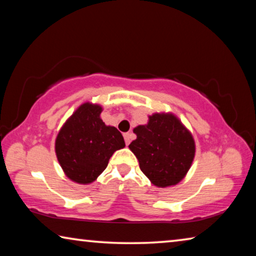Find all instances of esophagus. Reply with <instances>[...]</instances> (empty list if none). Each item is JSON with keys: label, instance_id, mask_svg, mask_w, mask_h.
<instances>
[{"label": "esophagus", "instance_id": "obj_1", "mask_svg": "<svg viewBox=\"0 0 256 256\" xmlns=\"http://www.w3.org/2000/svg\"><path fill=\"white\" fill-rule=\"evenodd\" d=\"M132 138H133L132 133H124V140H125V144H126V146L130 144V142H131Z\"/></svg>", "mask_w": 256, "mask_h": 256}]
</instances>
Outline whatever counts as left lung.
Segmentation results:
<instances>
[{"mask_svg": "<svg viewBox=\"0 0 256 256\" xmlns=\"http://www.w3.org/2000/svg\"><path fill=\"white\" fill-rule=\"evenodd\" d=\"M136 138L128 146L140 170L157 188L178 184L192 166L196 142L172 112H154L148 123L133 128Z\"/></svg>", "mask_w": 256, "mask_h": 256, "instance_id": "left-lung-1", "label": "left lung"}]
</instances>
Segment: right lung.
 <instances>
[{"label": "right lung", "instance_id": "add662e5", "mask_svg": "<svg viewBox=\"0 0 256 256\" xmlns=\"http://www.w3.org/2000/svg\"><path fill=\"white\" fill-rule=\"evenodd\" d=\"M102 112L98 104L84 102L56 136L55 152L60 167L68 178L78 184L96 180L112 154L125 146L122 133L102 122Z\"/></svg>", "mask_w": 256, "mask_h": 256}]
</instances>
